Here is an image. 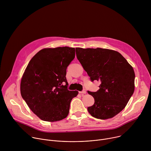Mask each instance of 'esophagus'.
<instances>
[{"mask_svg":"<svg viewBox=\"0 0 151 151\" xmlns=\"http://www.w3.org/2000/svg\"><path fill=\"white\" fill-rule=\"evenodd\" d=\"M79 93H80L81 94H85V93H86V91H85V90H83L82 91H80V92H79Z\"/></svg>","mask_w":151,"mask_h":151,"instance_id":"34e87169","label":"esophagus"}]
</instances>
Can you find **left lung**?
Here are the masks:
<instances>
[{"label":"left lung","instance_id":"obj_1","mask_svg":"<svg viewBox=\"0 0 151 151\" xmlns=\"http://www.w3.org/2000/svg\"><path fill=\"white\" fill-rule=\"evenodd\" d=\"M76 54L91 81L101 82L98 91H88L94 99V104L87 108L88 112L97 119L113 118L125 108L134 93L133 67L114 50L76 48Z\"/></svg>","mask_w":151,"mask_h":151}]
</instances>
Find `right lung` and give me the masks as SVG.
<instances>
[{
    "label": "right lung",
    "mask_w": 151,
    "mask_h": 151,
    "mask_svg": "<svg viewBox=\"0 0 151 151\" xmlns=\"http://www.w3.org/2000/svg\"><path fill=\"white\" fill-rule=\"evenodd\" d=\"M75 57L74 48H44L29 61L21 78V94L40 119L55 122L67 117L78 91H69L66 69Z\"/></svg>",
    "instance_id": "right-lung-1"
}]
</instances>
